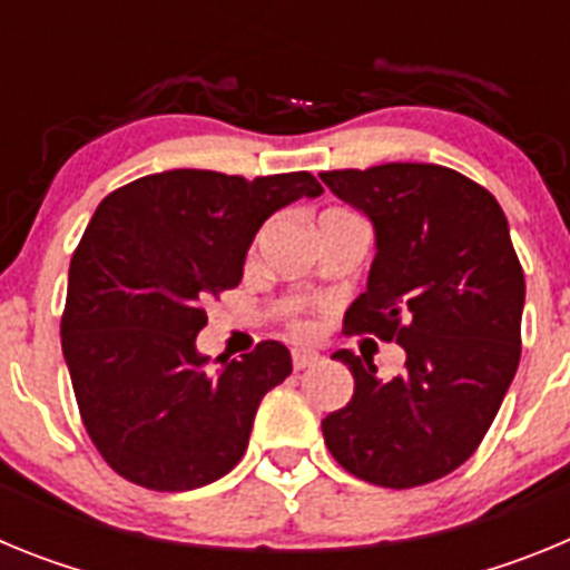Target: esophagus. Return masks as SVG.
<instances>
[{
	"mask_svg": "<svg viewBox=\"0 0 570 570\" xmlns=\"http://www.w3.org/2000/svg\"><path fill=\"white\" fill-rule=\"evenodd\" d=\"M291 362H294L296 371H305V367H311L320 362V354H316V351H311V347H296L294 354H291Z\"/></svg>",
	"mask_w": 570,
	"mask_h": 570,
	"instance_id": "1",
	"label": "esophagus"
}]
</instances>
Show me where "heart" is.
I'll list each match as a JSON object with an SVG mask.
<instances>
[{"mask_svg":"<svg viewBox=\"0 0 570 570\" xmlns=\"http://www.w3.org/2000/svg\"><path fill=\"white\" fill-rule=\"evenodd\" d=\"M294 331H296V334H308L311 322L308 320H294Z\"/></svg>","mask_w":570,"mask_h":570,"instance_id":"1","label":"heart"}]
</instances>
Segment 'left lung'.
<instances>
[{
	"label": "left lung",
	"instance_id": "left-lung-1",
	"mask_svg": "<svg viewBox=\"0 0 570 570\" xmlns=\"http://www.w3.org/2000/svg\"><path fill=\"white\" fill-rule=\"evenodd\" d=\"M322 183L374 223L367 288L345 334L405 347V371L336 351L354 396L322 420L334 460L380 488L442 480L480 448L522 351L525 276L500 203L442 165L325 170Z\"/></svg>",
	"mask_w": 570,
	"mask_h": 570
}]
</instances>
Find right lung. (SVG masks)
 Masks as SVG:
<instances>
[{"instance_id":"obj_1","label":"right lung","mask_w":570,"mask_h":570,"mask_svg":"<svg viewBox=\"0 0 570 570\" xmlns=\"http://www.w3.org/2000/svg\"><path fill=\"white\" fill-rule=\"evenodd\" d=\"M320 194L308 170L245 179L179 168L99 203L70 259L62 354L85 431L119 476L194 491L242 460L262 396L291 374V351L265 340L208 371L196 351L203 305L239 285L271 214Z\"/></svg>"}]
</instances>
